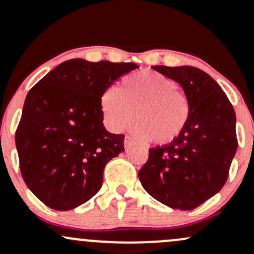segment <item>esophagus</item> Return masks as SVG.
Here are the masks:
<instances>
[{
    "label": "esophagus",
    "mask_w": 254,
    "mask_h": 254,
    "mask_svg": "<svg viewBox=\"0 0 254 254\" xmlns=\"http://www.w3.org/2000/svg\"><path fill=\"white\" fill-rule=\"evenodd\" d=\"M132 143H134V141H132V138L129 137V136H127V137L124 138V147L127 149L129 147H131Z\"/></svg>",
    "instance_id": "34e87169"
}]
</instances>
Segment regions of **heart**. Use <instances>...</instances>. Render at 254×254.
<instances>
[{"instance_id":"b5f03b06","label":"heart","mask_w":254,"mask_h":254,"mask_svg":"<svg viewBox=\"0 0 254 254\" xmlns=\"http://www.w3.org/2000/svg\"><path fill=\"white\" fill-rule=\"evenodd\" d=\"M101 108L107 127L116 132L134 123L136 112L137 135L157 145L172 143L183 134L191 113L190 101L175 81L151 70L125 76L118 89H107Z\"/></svg>"}]
</instances>
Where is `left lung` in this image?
Here are the masks:
<instances>
[{"mask_svg":"<svg viewBox=\"0 0 254 254\" xmlns=\"http://www.w3.org/2000/svg\"><path fill=\"white\" fill-rule=\"evenodd\" d=\"M174 80L190 101L183 134L169 145L149 148L138 170L143 189L173 209L191 210L221 190L237 149L236 116L218 82L194 66H154Z\"/></svg>","mask_w":254,"mask_h":254,"instance_id":"1","label":"left lung"}]
</instances>
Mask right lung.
<instances>
[{
    "label": "right lung",
    "instance_id": "1",
    "mask_svg": "<svg viewBox=\"0 0 254 254\" xmlns=\"http://www.w3.org/2000/svg\"><path fill=\"white\" fill-rule=\"evenodd\" d=\"M136 68L74 58L26 95L15 146L26 186L47 207L74 209L100 191L106 164L124 151V135L111 134L103 125L101 97Z\"/></svg>",
    "mask_w": 254,
    "mask_h": 254
}]
</instances>
